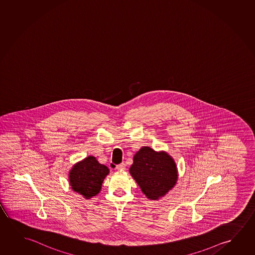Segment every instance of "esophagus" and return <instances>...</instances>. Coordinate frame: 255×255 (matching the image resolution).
<instances>
[{
    "mask_svg": "<svg viewBox=\"0 0 255 255\" xmlns=\"http://www.w3.org/2000/svg\"><path fill=\"white\" fill-rule=\"evenodd\" d=\"M116 169H118V170H120V171H123V170L126 169V164L125 163H121V164L118 165L116 167Z\"/></svg>",
    "mask_w": 255,
    "mask_h": 255,
    "instance_id": "esophagus-1",
    "label": "esophagus"
}]
</instances>
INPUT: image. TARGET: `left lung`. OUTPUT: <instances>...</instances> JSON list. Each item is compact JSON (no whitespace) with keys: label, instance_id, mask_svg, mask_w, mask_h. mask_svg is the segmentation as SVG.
I'll return each mask as SVG.
<instances>
[{"label":"left lung","instance_id":"8db88e82","mask_svg":"<svg viewBox=\"0 0 255 255\" xmlns=\"http://www.w3.org/2000/svg\"><path fill=\"white\" fill-rule=\"evenodd\" d=\"M129 174L149 200H158L174 188L178 178L172 157L165 151L142 146L134 154Z\"/></svg>","mask_w":255,"mask_h":255}]
</instances>
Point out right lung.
<instances>
[{
  "mask_svg": "<svg viewBox=\"0 0 255 255\" xmlns=\"http://www.w3.org/2000/svg\"><path fill=\"white\" fill-rule=\"evenodd\" d=\"M109 174L110 169L90 155L72 166L69 172L70 185L73 192L88 200L100 193L102 183Z\"/></svg>",
  "mask_w": 255,
  "mask_h": 255,
  "instance_id": "obj_1",
  "label": "right lung"
}]
</instances>
